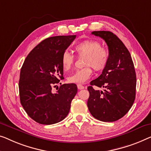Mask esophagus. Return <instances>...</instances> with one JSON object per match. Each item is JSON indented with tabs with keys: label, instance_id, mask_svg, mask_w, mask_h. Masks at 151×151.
<instances>
[{
	"label": "esophagus",
	"instance_id": "1",
	"mask_svg": "<svg viewBox=\"0 0 151 151\" xmlns=\"http://www.w3.org/2000/svg\"><path fill=\"white\" fill-rule=\"evenodd\" d=\"M77 87H78V89H83L85 88V87L83 86V85H81V84H78L77 85Z\"/></svg>",
	"mask_w": 151,
	"mask_h": 151
}]
</instances>
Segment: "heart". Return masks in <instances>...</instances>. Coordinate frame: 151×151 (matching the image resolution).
Returning a JSON list of instances; mask_svg holds the SVG:
<instances>
[{"instance_id":"b5f03b06","label":"heart","mask_w":151,"mask_h":151,"mask_svg":"<svg viewBox=\"0 0 151 151\" xmlns=\"http://www.w3.org/2000/svg\"><path fill=\"white\" fill-rule=\"evenodd\" d=\"M75 51L79 55H85L84 65L81 69L76 70L68 77L70 83H83L87 81L92 75V67L96 71H100L107 65L109 60V51L98 40L88 39L76 45ZM74 56L68 51L63 52L61 64L64 70H68L74 64Z\"/></svg>"}]
</instances>
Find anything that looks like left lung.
I'll return each instance as SVG.
<instances>
[{"label":"left lung","mask_w":151,"mask_h":151,"mask_svg":"<svg viewBox=\"0 0 151 151\" xmlns=\"http://www.w3.org/2000/svg\"><path fill=\"white\" fill-rule=\"evenodd\" d=\"M104 39L109 47V60L102 73L87 87V107L94 118L113 122L125 115L136 97V75L131 55L123 42L110 31H93ZM93 86L103 87L95 90Z\"/></svg>","instance_id":"obj_1"}]
</instances>
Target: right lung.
Here are the masks:
<instances>
[{
	"label": "right lung",
	"instance_id": "obj_1",
	"mask_svg": "<svg viewBox=\"0 0 151 151\" xmlns=\"http://www.w3.org/2000/svg\"><path fill=\"white\" fill-rule=\"evenodd\" d=\"M76 35L57 36L45 39L27 56L19 81L20 102L36 122L51 125L66 118L77 93L75 83L63 84L55 93L52 87L64 78L61 58Z\"/></svg>",
	"mask_w": 151,
	"mask_h": 151
}]
</instances>
